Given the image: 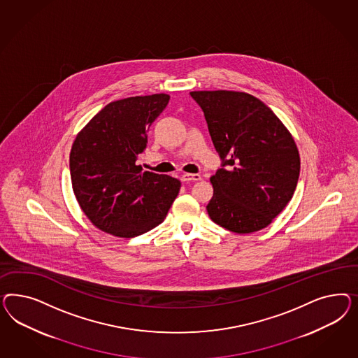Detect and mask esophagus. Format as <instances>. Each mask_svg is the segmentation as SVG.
Instances as JSON below:
<instances>
[{"label":"esophagus","mask_w":358,"mask_h":358,"mask_svg":"<svg viewBox=\"0 0 358 358\" xmlns=\"http://www.w3.org/2000/svg\"><path fill=\"white\" fill-rule=\"evenodd\" d=\"M201 176L199 174L185 173L181 176V181L184 182H192V181H199Z\"/></svg>","instance_id":"obj_1"}]
</instances>
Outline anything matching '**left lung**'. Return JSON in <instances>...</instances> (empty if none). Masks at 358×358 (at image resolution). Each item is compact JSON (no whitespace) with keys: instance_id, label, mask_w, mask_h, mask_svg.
I'll return each instance as SVG.
<instances>
[{"instance_id":"obj_1","label":"left lung","mask_w":358,"mask_h":358,"mask_svg":"<svg viewBox=\"0 0 358 358\" xmlns=\"http://www.w3.org/2000/svg\"><path fill=\"white\" fill-rule=\"evenodd\" d=\"M220 157L210 181L208 217L250 234L269 226L290 202L301 160L290 132L259 98L243 92H192Z\"/></svg>"}]
</instances>
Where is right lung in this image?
Listing matches in <instances>:
<instances>
[{
    "mask_svg": "<svg viewBox=\"0 0 358 358\" xmlns=\"http://www.w3.org/2000/svg\"><path fill=\"white\" fill-rule=\"evenodd\" d=\"M168 102L164 93L110 102L72 145L69 169L78 205L114 236L135 238L159 226L180 192L177 178L143 172L136 164Z\"/></svg>",
    "mask_w": 358,
    "mask_h": 358,
    "instance_id": "1",
    "label": "right lung"
}]
</instances>
